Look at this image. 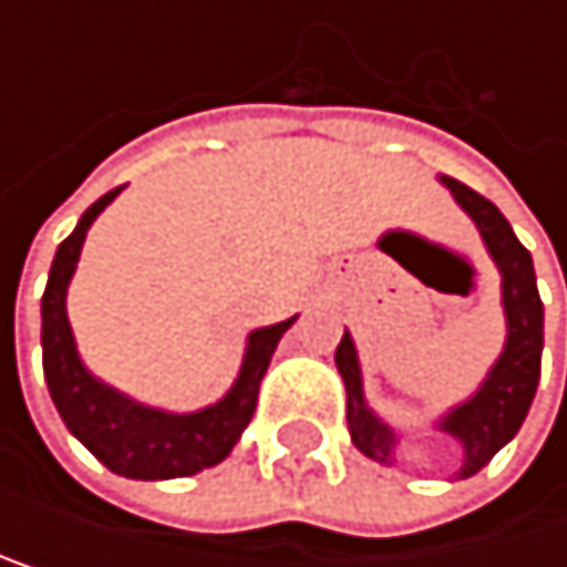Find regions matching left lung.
I'll list each match as a JSON object with an SVG mask.
<instances>
[{
	"label": "left lung",
	"mask_w": 567,
	"mask_h": 567,
	"mask_svg": "<svg viewBox=\"0 0 567 567\" xmlns=\"http://www.w3.org/2000/svg\"><path fill=\"white\" fill-rule=\"evenodd\" d=\"M440 182L453 192L460 209L473 219V226L480 229V239H484V246L491 252V260L501 270V303H504V318H507L504 351L487 372L484 385H480L466 402L453 405L436 422L443 433H450L463 446V466L456 476L466 480L484 470L497 456V450H504L517 436L520 422L534 402L537 379H542L545 303H542V293H537L530 252L520 246V239L514 236L504 213L491 199H484L480 192H473L470 185H463L450 175H440ZM334 364H338V372L344 379V392H348L351 443L368 460L392 466L399 440L389 422H382L364 402L361 364H358V351H354V341L348 331L334 351Z\"/></svg>",
	"instance_id": "obj_1"
}]
</instances>
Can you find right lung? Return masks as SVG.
I'll return each mask as SVG.
<instances>
[{
    "instance_id": "right-lung-1",
    "label": "right lung",
    "mask_w": 567,
    "mask_h": 567,
    "mask_svg": "<svg viewBox=\"0 0 567 567\" xmlns=\"http://www.w3.org/2000/svg\"><path fill=\"white\" fill-rule=\"evenodd\" d=\"M117 188L80 216L76 229L56 246L50 280L43 290V375L53 405L66 430L87 446L111 473L127 480H175L223 463L239 443L243 430L257 412L260 382L284 331L297 321L287 318L270 328H257L246 338V354L233 389L199 412H165L141 405L87 372L76 354V341L66 321V287L76 270L91 223L117 199Z\"/></svg>"
}]
</instances>
